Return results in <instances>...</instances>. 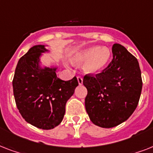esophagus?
Instances as JSON below:
<instances>
[{
	"label": "esophagus",
	"mask_w": 153,
	"mask_h": 153,
	"mask_svg": "<svg viewBox=\"0 0 153 153\" xmlns=\"http://www.w3.org/2000/svg\"><path fill=\"white\" fill-rule=\"evenodd\" d=\"M77 79H78V82H79V85H82V81H83L82 77L81 75H78V76H77Z\"/></svg>",
	"instance_id": "obj_1"
}]
</instances>
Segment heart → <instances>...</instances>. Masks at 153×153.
I'll return each mask as SVG.
<instances>
[{"label":"heart","instance_id":"heart-1","mask_svg":"<svg viewBox=\"0 0 153 153\" xmlns=\"http://www.w3.org/2000/svg\"><path fill=\"white\" fill-rule=\"evenodd\" d=\"M111 59V53L106 48L93 46L77 52L73 57V62L81 64L85 62L84 71L87 74H96L107 67Z\"/></svg>","mask_w":153,"mask_h":153}]
</instances>
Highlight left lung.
Returning a JSON list of instances; mask_svg holds the SVG:
<instances>
[{
    "mask_svg": "<svg viewBox=\"0 0 153 153\" xmlns=\"http://www.w3.org/2000/svg\"><path fill=\"white\" fill-rule=\"evenodd\" d=\"M113 59L101 73L86 74L85 105L90 119L102 128H112L126 121L137 106L142 79L135 56L125 47L114 44Z\"/></svg>",
    "mask_w": 153,
    "mask_h": 153,
    "instance_id": "obj_1",
    "label": "left lung"
}]
</instances>
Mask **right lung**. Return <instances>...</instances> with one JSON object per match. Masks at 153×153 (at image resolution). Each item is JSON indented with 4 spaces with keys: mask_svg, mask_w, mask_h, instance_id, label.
<instances>
[{
    "mask_svg": "<svg viewBox=\"0 0 153 153\" xmlns=\"http://www.w3.org/2000/svg\"><path fill=\"white\" fill-rule=\"evenodd\" d=\"M44 45H36L18 61L13 77V94L19 112L25 121L42 129L59 126L65 114L67 100L79 85L75 76L63 81L56 76V68L39 67Z\"/></svg>",
    "mask_w": 153,
    "mask_h": 153,
    "instance_id": "obj_1",
    "label": "right lung"
}]
</instances>
